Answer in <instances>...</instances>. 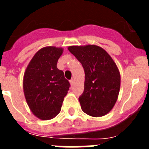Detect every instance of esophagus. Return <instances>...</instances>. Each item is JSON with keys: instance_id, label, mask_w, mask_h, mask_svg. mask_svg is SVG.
<instances>
[{"instance_id": "34e87169", "label": "esophagus", "mask_w": 149, "mask_h": 149, "mask_svg": "<svg viewBox=\"0 0 149 149\" xmlns=\"http://www.w3.org/2000/svg\"><path fill=\"white\" fill-rule=\"evenodd\" d=\"M69 82H70L71 86H73L74 84V79H72V80H71V81H69Z\"/></svg>"}]
</instances>
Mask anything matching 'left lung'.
Segmentation results:
<instances>
[{
  "label": "left lung",
  "mask_w": 149,
  "mask_h": 149,
  "mask_svg": "<svg viewBox=\"0 0 149 149\" xmlns=\"http://www.w3.org/2000/svg\"><path fill=\"white\" fill-rule=\"evenodd\" d=\"M68 50L85 72L84 90L79 98L81 109L90 116H105L113 108L120 90L116 64L104 49L95 45L68 46Z\"/></svg>",
  "instance_id": "obj_1"
}]
</instances>
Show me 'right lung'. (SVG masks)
Segmentation results:
<instances>
[{
  "label": "right lung",
  "mask_w": 149,
  "mask_h": 149,
  "mask_svg": "<svg viewBox=\"0 0 149 149\" xmlns=\"http://www.w3.org/2000/svg\"><path fill=\"white\" fill-rule=\"evenodd\" d=\"M63 48L47 46L33 56L23 78L24 94L29 108L42 120L54 119L60 113L70 84L56 67Z\"/></svg>",
  "instance_id": "right-lung-1"
}]
</instances>
